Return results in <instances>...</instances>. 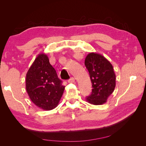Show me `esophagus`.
Instances as JSON below:
<instances>
[{
	"label": "esophagus",
	"instance_id": "obj_1",
	"mask_svg": "<svg viewBox=\"0 0 146 146\" xmlns=\"http://www.w3.org/2000/svg\"><path fill=\"white\" fill-rule=\"evenodd\" d=\"M69 83H74L75 82V78L74 77H71L68 80Z\"/></svg>",
	"mask_w": 146,
	"mask_h": 146
}]
</instances>
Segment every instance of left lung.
Returning <instances> with one entry per match:
<instances>
[{
	"instance_id": "left-lung-1",
	"label": "left lung",
	"mask_w": 146,
	"mask_h": 146,
	"mask_svg": "<svg viewBox=\"0 0 146 146\" xmlns=\"http://www.w3.org/2000/svg\"><path fill=\"white\" fill-rule=\"evenodd\" d=\"M85 65L92 86L91 94L86 97V100L95 105L104 104L116 86V75L113 66L104 56L94 52L86 56Z\"/></svg>"
}]
</instances>
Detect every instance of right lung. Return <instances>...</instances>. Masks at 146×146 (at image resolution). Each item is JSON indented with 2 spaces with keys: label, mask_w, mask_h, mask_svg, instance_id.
Masks as SVG:
<instances>
[{
  "label": "right lung",
  "mask_w": 146,
  "mask_h": 146,
  "mask_svg": "<svg viewBox=\"0 0 146 146\" xmlns=\"http://www.w3.org/2000/svg\"><path fill=\"white\" fill-rule=\"evenodd\" d=\"M49 63L47 55L39 54L26 74V90L30 100L44 110L54 109L58 105L65 86Z\"/></svg>",
  "instance_id": "add662e5"
}]
</instances>
